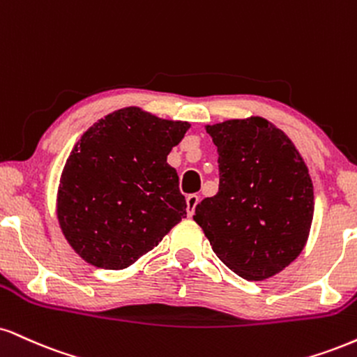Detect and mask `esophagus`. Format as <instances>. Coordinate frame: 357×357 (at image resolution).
<instances>
[{
  "instance_id": "esophagus-1",
  "label": "esophagus",
  "mask_w": 357,
  "mask_h": 357,
  "mask_svg": "<svg viewBox=\"0 0 357 357\" xmlns=\"http://www.w3.org/2000/svg\"><path fill=\"white\" fill-rule=\"evenodd\" d=\"M197 203H199V196H197V195H190V196L186 197L188 214H190V216H192V214H195V209H196Z\"/></svg>"
}]
</instances>
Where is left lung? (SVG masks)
<instances>
[{
    "mask_svg": "<svg viewBox=\"0 0 357 357\" xmlns=\"http://www.w3.org/2000/svg\"><path fill=\"white\" fill-rule=\"evenodd\" d=\"M206 131L218 148L220 190L192 218L231 271L248 281L271 278L307 241L314 213L307 166L264 118L229 119Z\"/></svg>",
    "mask_w": 357,
    "mask_h": 357,
    "instance_id": "obj_1",
    "label": "left lung"
}]
</instances>
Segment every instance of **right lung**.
<instances>
[{
	"instance_id": "right-lung-1",
	"label": "right lung",
	"mask_w": 357,
	"mask_h": 357,
	"mask_svg": "<svg viewBox=\"0 0 357 357\" xmlns=\"http://www.w3.org/2000/svg\"><path fill=\"white\" fill-rule=\"evenodd\" d=\"M190 130L139 108L94 123L76 143L58 190L64 238L86 263L124 269L186 216L167 154Z\"/></svg>"
}]
</instances>
